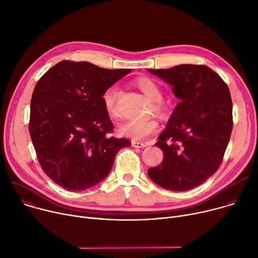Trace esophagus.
I'll return each instance as SVG.
<instances>
[{
	"instance_id": "obj_1",
	"label": "esophagus",
	"mask_w": 258,
	"mask_h": 258,
	"mask_svg": "<svg viewBox=\"0 0 258 258\" xmlns=\"http://www.w3.org/2000/svg\"><path fill=\"white\" fill-rule=\"evenodd\" d=\"M131 145H132L134 148H146V147L148 146V144H146V143L136 142V141H132V142H131Z\"/></svg>"
}]
</instances>
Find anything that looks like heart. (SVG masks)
<instances>
[{"instance_id": "b5f03b06", "label": "heart", "mask_w": 258, "mask_h": 258, "mask_svg": "<svg viewBox=\"0 0 258 258\" xmlns=\"http://www.w3.org/2000/svg\"><path fill=\"white\" fill-rule=\"evenodd\" d=\"M137 87L140 90L153 101V106L151 107V112H155L159 115H164L166 113V106L162 101L163 92L160 86L153 79L148 77L138 78L136 81ZM120 96V89L117 85H112L105 90L102 99L104 107L108 114L112 116L118 115L117 100ZM158 129V122L153 117L144 118V120H133L127 121L120 126V132L123 135L134 138V140H143L155 133Z\"/></svg>"}]
</instances>
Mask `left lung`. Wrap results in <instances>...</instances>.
Returning a JSON list of instances; mask_svg holds the SVG:
<instances>
[{"instance_id": "1", "label": "left lung", "mask_w": 258, "mask_h": 258, "mask_svg": "<svg viewBox=\"0 0 258 258\" xmlns=\"http://www.w3.org/2000/svg\"><path fill=\"white\" fill-rule=\"evenodd\" d=\"M181 99L155 144L163 162L148 169L153 182L172 191L203 184L220 167L232 131V102L223 79L205 65L149 69Z\"/></svg>"}]
</instances>
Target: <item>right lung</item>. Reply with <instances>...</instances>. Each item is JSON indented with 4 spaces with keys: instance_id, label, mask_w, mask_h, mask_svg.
Returning a JSON list of instances; mask_svg holds the SVG:
<instances>
[{
    "instance_id": "obj_1",
    "label": "right lung",
    "mask_w": 258,
    "mask_h": 258,
    "mask_svg": "<svg viewBox=\"0 0 258 258\" xmlns=\"http://www.w3.org/2000/svg\"><path fill=\"white\" fill-rule=\"evenodd\" d=\"M130 71L65 60L36 84L30 135L39 164L56 185L70 191L95 186L109 173L116 153L131 146L110 136L114 126L102 99Z\"/></svg>"
}]
</instances>
